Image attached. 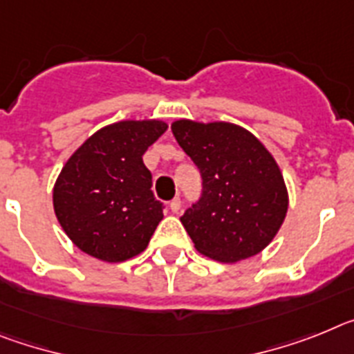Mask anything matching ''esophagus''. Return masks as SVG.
Segmentation results:
<instances>
[{"label":"esophagus","mask_w":354,"mask_h":354,"mask_svg":"<svg viewBox=\"0 0 354 354\" xmlns=\"http://www.w3.org/2000/svg\"><path fill=\"white\" fill-rule=\"evenodd\" d=\"M180 207H181L180 198H174L173 201L169 203V208H171V212H173V214H178V212H180Z\"/></svg>","instance_id":"34e87169"}]
</instances>
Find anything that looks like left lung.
Wrapping results in <instances>:
<instances>
[{"mask_svg":"<svg viewBox=\"0 0 354 354\" xmlns=\"http://www.w3.org/2000/svg\"><path fill=\"white\" fill-rule=\"evenodd\" d=\"M171 130L203 176L201 199L181 217L196 250L223 263L266 250L288 210L283 174L266 144L224 121L178 119Z\"/></svg>","mask_w":354,"mask_h":354,"instance_id":"1","label":"left lung"}]
</instances>
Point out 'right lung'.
<instances>
[{
	"instance_id": "add662e5",
	"label": "right lung",
	"mask_w": 354,
	"mask_h": 354,
	"mask_svg": "<svg viewBox=\"0 0 354 354\" xmlns=\"http://www.w3.org/2000/svg\"><path fill=\"white\" fill-rule=\"evenodd\" d=\"M167 128L160 119L112 122L67 158L53 185V208L80 251L119 263L146 250L164 214L142 155Z\"/></svg>"
}]
</instances>
